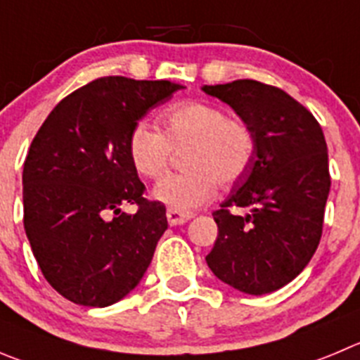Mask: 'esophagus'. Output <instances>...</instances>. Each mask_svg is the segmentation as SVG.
Segmentation results:
<instances>
[{"instance_id":"obj_1","label":"esophagus","mask_w":360,"mask_h":360,"mask_svg":"<svg viewBox=\"0 0 360 360\" xmlns=\"http://www.w3.org/2000/svg\"><path fill=\"white\" fill-rule=\"evenodd\" d=\"M191 218H193V213H188V211H177L172 210V207L167 210V220H169L170 226H181V224L191 220Z\"/></svg>"}]
</instances>
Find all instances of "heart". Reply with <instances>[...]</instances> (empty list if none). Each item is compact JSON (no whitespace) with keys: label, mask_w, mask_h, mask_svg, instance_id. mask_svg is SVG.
I'll list each match as a JSON object with an SVG mask.
<instances>
[{"label":"heart","mask_w":360,"mask_h":360,"mask_svg":"<svg viewBox=\"0 0 360 360\" xmlns=\"http://www.w3.org/2000/svg\"><path fill=\"white\" fill-rule=\"evenodd\" d=\"M161 124L163 133L140 120L127 139L131 165L147 179L167 170L174 149H187L183 161L190 170L170 174L154 186L153 197L160 202L177 211L195 210L214 195L218 183L231 186L247 174L254 156L252 134L220 106L202 101L176 104Z\"/></svg>","instance_id":"heart-1"}]
</instances>
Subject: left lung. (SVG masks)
Returning <instances> with one entry per match:
<instances>
[{"label":"left lung","instance_id":"1","mask_svg":"<svg viewBox=\"0 0 360 360\" xmlns=\"http://www.w3.org/2000/svg\"><path fill=\"white\" fill-rule=\"evenodd\" d=\"M229 104L252 134L247 174L213 213L218 226L207 266L221 282L266 295L293 281L316 252L330 191L323 131L305 106L254 79L204 85ZM231 207L248 214L233 215Z\"/></svg>","mask_w":360,"mask_h":360}]
</instances>
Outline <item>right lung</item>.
Wrapping results in <instances>:
<instances>
[{
    "mask_svg": "<svg viewBox=\"0 0 360 360\" xmlns=\"http://www.w3.org/2000/svg\"><path fill=\"white\" fill-rule=\"evenodd\" d=\"M179 89L106 76L63 97L37 131L22 169L25 231L42 275L67 300L112 305L149 268L167 210L143 199L127 139ZM126 203L139 211L124 214Z\"/></svg>",
    "mask_w": 360,
    "mask_h": 360,
    "instance_id": "add662e5",
    "label": "right lung"
}]
</instances>
